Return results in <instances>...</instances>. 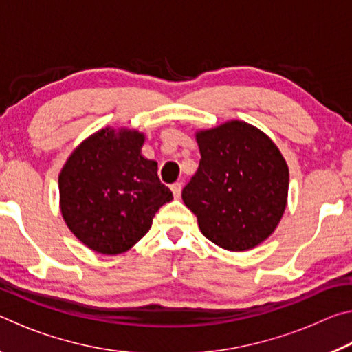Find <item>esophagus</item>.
Listing matches in <instances>:
<instances>
[{
	"label": "esophagus",
	"instance_id": "1",
	"mask_svg": "<svg viewBox=\"0 0 352 352\" xmlns=\"http://www.w3.org/2000/svg\"><path fill=\"white\" fill-rule=\"evenodd\" d=\"M170 190H172V194H174V199H180V195H182V184L180 183L172 184Z\"/></svg>",
	"mask_w": 352,
	"mask_h": 352
}]
</instances>
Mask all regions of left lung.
<instances>
[{"mask_svg":"<svg viewBox=\"0 0 352 352\" xmlns=\"http://www.w3.org/2000/svg\"><path fill=\"white\" fill-rule=\"evenodd\" d=\"M200 163L182 199L206 239L228 252H247L273 234L289 195L281 151L252 124L226 121L195 132Z\"/></svg>","mask_w":352,"mask_h":352,"instance_id":"8db88e82","label":"left lung"}]
</instances>
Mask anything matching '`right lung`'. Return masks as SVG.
<instances>
[{
    "mask_svg": "<svg viewBox=\"0 0 352 352\" xmlns=\"http://www.w3.org/2000/svg\"><path fill=\"white\" fill-rule=\"evenodd\" d=\"M146 135L105 127L88 136L58 175L60 212L83 245L121 254L151 230L160 208L172 200L160 182L158 164L141 153Z\"/></svg>",
    "mask_w": 352,
    "mask_h": 352,
    "instance_id": "1",
    "label": "right lung"
}]
</instances>
